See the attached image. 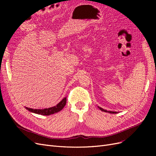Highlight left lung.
<instances>
[{
    "label": "left lung",
    "mask_w": 156,
    "mask_h": 156,
    "mask_svg": "<svg viewBox=\"0 0 156 156\" xmlns=\"http://www.w3.org/2000/svg\"><path fill=\"white\" fill-rule=\"evenodd\" d=\"M98 107L100 108V109L101 110V111H104V112H109V113H112V114H116V113H117L118 112H115V111H107V110H105V109H103V108H102L101 107H99V106H98Z\"/></svg>",
    "instance_id": "left-lung-1"
}]
</instances>
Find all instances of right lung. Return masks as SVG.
Segmentation results:
<instances>
[{
    "mask_svg": "<svg viewBox=\"0 0 156 156\" xmlns=\"http://www.w3.org/2000/svg\"><path fill=\"white\" fill-rule=\"evenodd\" d=\"M66 104V97L64 98L56 105L52 107H49V108H42V109H37H37H34V108H29L27 107H25L26 109H27L29 111L31 112H34L35 114L49 116L60 111L64 107Z\"/></svg>",
    "mask_w": 156,
    "mask_h": 156,
    "instance_id": "right-lung-1",
    "label": "right lung"
}]
</instances>
